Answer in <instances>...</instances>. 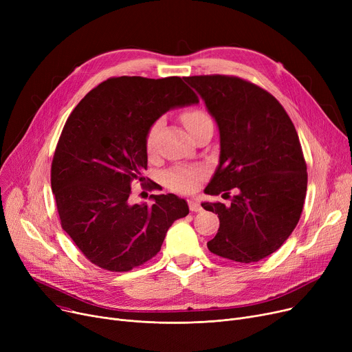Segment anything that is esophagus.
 I'll return each mask as SVG.
<instances>
[{
  "instance_id": "esophagus-1",
  "label": "esophagus",
  "mask_w": 352,
  "mask_h": 352,
  "mask_svg": "<svg viewBox=\"0 0 352 352\" xmlns=\"http://www.w3.org/2000/svg\"><path fill=\"white\" fill-rule=\"evenodd\" d=\"M188 206H190V210L192 211V212H199L202 208H201V206H199V202L197 201V199H190L188 201Z\"/></svg>"
}]
</instances>
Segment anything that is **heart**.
Returning <instances> with one entry per match:
<instances>
[{"mask_svg": "<svg viewBox=\"0 0 352 352\" xmlns=\"http://www.w3.org/2000/svg\"><path fill=\"white\" fill-rule=\"evenodd\" d=\"M208 121H211L208 116L197 109L187 111V113L182 114V122L187 126L190 134L195 131L198 126H201L202 124H206ZM161 125H162V120H158L153 124L150 131H148L146 142H145L148 153L154 151L155 138ZM204 177H206V170L202 168V166H174V168L168 170L164 174V182L174 191L190 192L197 188L199 181Z\"/></svg>", "mask_w": 352, "mask_h": 352, "instance_id": "obj_1", "label": "heart"}]
</instances>
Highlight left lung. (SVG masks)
<instances>
[{
	"label": "left lung",
	"instance_id": "left-lung-1",
	"mask_svg": "<svg viewBox=\"0 0 352 352\" xmlns=\"http://www.w3.org/2000/svg\"><path fill=\"white\" fill-rule=\"evenodd\" d=\"M186 81L219 131V161L204 192L235 190L230 206L201 204L219 218L208 250L236 263L260 261L280 250L302 212L307 164L298 134L283 105L255 84L227 76Z\"/></svg>",
	"mask_w": 352,
	"mask_h": 352
}]
</instances>
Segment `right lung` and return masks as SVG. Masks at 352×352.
<instances>
[{
  "label": "right lung",
  "instance_id": "obj_1",
  "mask_svg": "<svg viewBox=\"0 0 352 352\" xmlns=\"http://www.w3.org/2000/svg\"><path fill=\"white\" fill-rule=\"evenodd\" d=\"M198 102L179 77H118L74 108L55 148L51 188L63 230L92 264L122 272L146 263L174 221L188 215L187 201L174 194L151 195L153 206L128 198L146 170L153 124Z\"/></svg>",
  "mask_w": 352,
  "mask_h": 352
}]
</instances>
